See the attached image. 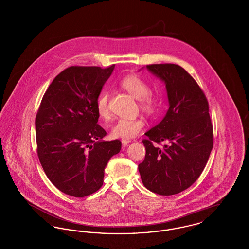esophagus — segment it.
I'll return each mask as SVG.
<instances>
[{
  "label": "esophagus",
  "mask_w": 249,
  "mask_h": 249,
  "mask_svg": "<svg viewBox=\"0 0 249 249\" xmlns=\"http://www.w3.org/2000/svg\"><path fill=\"white\" fill-rule=\"evenodd\" d=\"M121 142H122V144L125 146V145H127V144H129L130 142V139H122L121 140Z\"/></svg>",
  "instance_id": "34e87169"
}]
</instances>
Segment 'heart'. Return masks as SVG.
I'll return each mask as SVG.
<instances>
[{
  "instance_id": "1",
  "label": "heart",
  "mask_w": 249,
  "mask_h": 249,
  "mask_svg": "<svg viewBox=\"0 0 249 249\" xmlns=\"http://www.w3.org/2000/svg\"><path fill=\"white\" fill-rule=\"evenodd\" d=\"M120 87L129 92L139 102V107L148 116L155 117L161 110V100L154 92L150 91V85L142 77L136 74H130L123 77ZM96 109L99 117L103 120L110 119L111 112L109 107V94L104 90L98 96ZM144 128V120L142 118L119 119L112 127L111 135L114 138L130 139L138 135Z\"/></svg>"
}]
</instances>
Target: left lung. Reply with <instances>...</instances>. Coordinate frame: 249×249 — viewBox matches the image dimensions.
<instances>
[{
	"label": "left lung",
	"mask_w": 249,
	"mask_h": 249,
	"mask_svg": "<svg viewBox=\"0 0 249 249\" xmlns=\"http://www.w3.org/2000/svg\"><path fill=\"white\" fill-rule=\"evenodd\" d=\"M146 68L164 81L169 109L163 119L145 132V157L138 165L142 184L159 195L187 190L201 176L213 148L209 106L200 86L178 64ZM165 142L161 148L155 146Z\"/></svg>",
	"instance_id": "1"
}]
</instances>
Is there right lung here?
<instances>
[{
  "label": "right lung",
  "instance_id": "1",
  "mask_svg": "<svg viewBox=\"0 0 249 249\" xmlns=\"http://www.w3.org/2000/svg\"><path fill=\"white\" fill-rule=\"evenodd\" d=\"M115 64L71 66L59 72L43 96L36 118L37 155L51 183L83 198L100 190L105 168L121 148L119 140L100 141L98 96Z\"/></svg>",
  "mask_w": 249,
  "mask_h": 249
}]
</instances>
